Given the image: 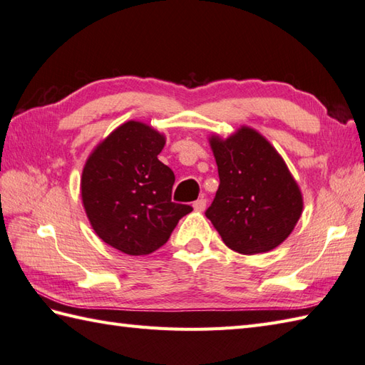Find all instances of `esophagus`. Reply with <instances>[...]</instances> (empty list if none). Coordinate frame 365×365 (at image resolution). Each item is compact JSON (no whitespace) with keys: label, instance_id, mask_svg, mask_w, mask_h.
<instances>
[{"label":"esophagus","instance_id":"esophagus-1","mask_svg":"<svg viewBox=\"0 0 365 365\" xmlns=\"http://www.w3.org/2000/svg\"><path fill=\"white\" fill-rule=\"evenodd\" d=\"M205 205H207V200H205L204 197L197 199L196 202L192 204V207H195V210H196V212H204V210H205Z\"/></svg>","mask_w":365,"mask_h":365}]
</instances>
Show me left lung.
<instances>
[{
	"label": "left lung",
	"mask_w": 365,
	"mask_h": 365,
	"mask_svg": "<svg viewBox=\"0 0 365 365\" xmlns=\"http://www.w3.org/2000/svg\"><path fill=\"white\" fill-rule=\"evenodd\" d=\"M220 188L205 216L235 252H268L292 234L302 196L281 155L265 138L242 127L227 139L210 138Z\"/></svg>",
	"instance_id": "8db88e82"
}]
</instances>
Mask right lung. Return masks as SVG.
Returning <instances> with one entry per match:
<instances>
[{
    "label": "right lung",
    "mask_w": 365,
    "mask_h": 365,
    "mask_svg": "<svg viewBox=\"0 0 365 365\" xmlns=\"http://www.w3.org/2000/svg\"><path fill=\"white\" fill-rule=\"evenodd\" d=\"M166 139L128 120L91 153L81 177L83 205L106 245L145 255L165 245L192 207L170 200L175 175L158 160Z\"/></svg>",
    "instance_id": "add662e5"
}]
</instances>
